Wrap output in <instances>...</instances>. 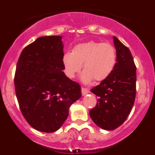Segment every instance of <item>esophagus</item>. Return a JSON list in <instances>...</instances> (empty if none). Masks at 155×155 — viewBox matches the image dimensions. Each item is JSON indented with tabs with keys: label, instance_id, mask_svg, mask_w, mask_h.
Returning a JSON list of instances; mask_svg holds the SVG:
<instances>
[{
	"label": "esophagus",
	"instance_id": "1",
	"mask_svg": "<svg viewBox=\"0 0 155 155\" xmlns=\"http://www.w3.org/2000/svg\"><path fill=\"white\" fill-rule=\"evenodd\" d=\"M89 93V90L87 89V88H84V87H81V94L83 96L86 95Z\"/></svg>",
	"mask_w": 155,
	"mask_h": 155
}]
</instances>
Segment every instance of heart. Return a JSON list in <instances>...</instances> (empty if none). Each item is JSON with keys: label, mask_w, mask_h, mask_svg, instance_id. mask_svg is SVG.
Instances as JSON below:
<instances>
[{"label": "heart", "mask_w": 155, "mask_h": 155, "mask_svg": "<svg viewBox=\"0 0 155 155\" xmlns=\"http://www.w3.org/2000/svg\"><path fill=\"white\" fill-rule=\"evenodd\" d=\"M116 63L114 47L107 42H87L77 45L72 53H65L63 64L66 75L73 78L83 68L81 81L88 84L92 80L99 82L105 80L113 72Z\"/></svg>", "instance_id": "heart-1"}]
</instances>
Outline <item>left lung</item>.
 <instances>
[{"instance_id": "1", "label": "left lung", "mask_w": 155, "mask_h": 155, "mask_svg": "<svg viewBox=\"0 0 155 155\" xmlns=\"http://www.w3.org/2000/svg\"><path fill=\"white\" fill-rule=\"evenodd\" d=\"M116 63L113 72L91 92L98 96L96 106L89 115L94 124L113 130L127 120L136 96V66L130 51L116 37H113Z\"/></svg>"}]
</instances>
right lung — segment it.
Masks as SVG:
<instances>
[{"instance_id": "1", "label": "right lung", "mask_w": 155, "mask_h": 155, "mask_svg": "<svg viewBox=\"0 0 155 155\" xmlns=\"http://www.w3.org/2000/svg\"><path fill=\"white\" fill-rule=\"evenodd\" d=\"M63 57L61 35L42 36L25 48L16 66L19 107L29 125L41 132L61 128L71 105L81 96L80 85L63 71Z\"/></svg>"}]
</instances>
